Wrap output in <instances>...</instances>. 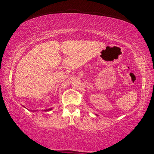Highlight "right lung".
I'll use <instances>...</instances> for the list:
<instances>
[{"mask_svg":"<svg viewBox=\"0 0 154 154\" xmlns=\"http://www.w3.org/2000/svg\"><path fill=\"white\" fill-rule=\"evenodd\" d=\"M51 110H52V109H45V110H43V111H49Z\"/></svg>","mask_w":154,"mask_h":154,"instance_id":"right-lung-1","label":"right lung"}]
</instances>
